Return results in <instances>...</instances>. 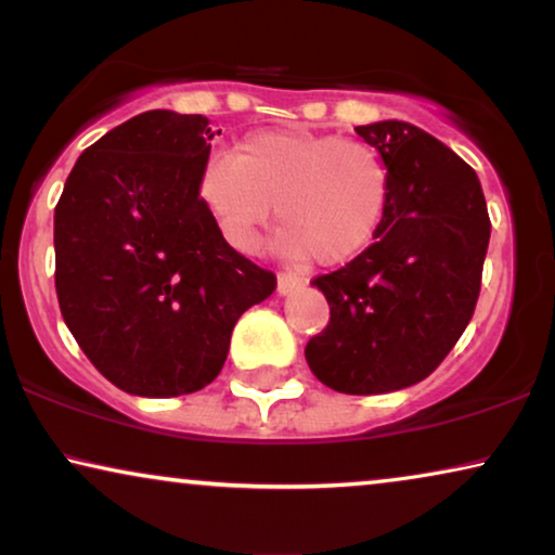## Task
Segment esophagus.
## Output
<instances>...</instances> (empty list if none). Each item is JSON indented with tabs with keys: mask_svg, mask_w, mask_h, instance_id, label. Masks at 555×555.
I'll use <instances>...</instances> for the list:
<instances>
[{
	"mask_svg": "<svg viewBox=\"0 0 555 555\" xmlns=\"http://www.w3.org/2000/svg\"><path fill=\"white\" fill-rule=\"evenodd\" d=\"M306 283H308V278L302 275V272H293V270L280 272V275H278V293L287 295L293 291H300V287H306Z\"/></svg>",
	"mask_w": 555,
	"mask_h": 555,
	"instance_id": "esophagus-1",
	"label": "esophagus"
}]
</instances>
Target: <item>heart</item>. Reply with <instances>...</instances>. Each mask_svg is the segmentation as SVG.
<instances>
[{"label":"heart","instance_id":"heart-1","mask_svg":"<svg viewBox=\"0 0 555 555\" xmlns=\"http://www.w3.org/2000/svg\"><path fill=\"white\" fill-rule=\"evenodd\" d=\"M196 194L227 245L253 253L278 204V249L340 264L374 242L389 204V169L361 141L255 133L204 162Z\"/></svg>","mask_w":555,"mask_h":555}]
</instances>
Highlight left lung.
<instances>
[{"label":"left lung","mask_w":555,"mask_h":555,"mask_svg":"<svg viewBox=\"0 0 555 555\" xmlns=\"http://www.w3.org/2000/svg\"><path fill=\"white\" fill-rule=\"evenodd\" d=\"M389 169V204L359 257L313 285L331 306L308 340L318 382L340 393H386L447 359L482 285L490 217L473 166L404 120L359 126Z\"/></svg>","instance_id":"1"}]
</instances>
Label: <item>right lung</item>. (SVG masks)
<instances>
[{"instance_id": "right-lung-1", "label": "right lung", "mask_w": 555, "mask_h": 555, "mask_svg": "<svg viewBox=\"0 0 555 555\" xmlns=\"http://www.w3.org/2000/svg\"><path fill=\"white\" fill-rule=\"evenodd\" d=\"M211 139L204 116L141 113L82 151L55 207L60 313L90 363L135 397L215 382L234 323L278 287L196 194Z\"/></svg>"}]
</instances>
